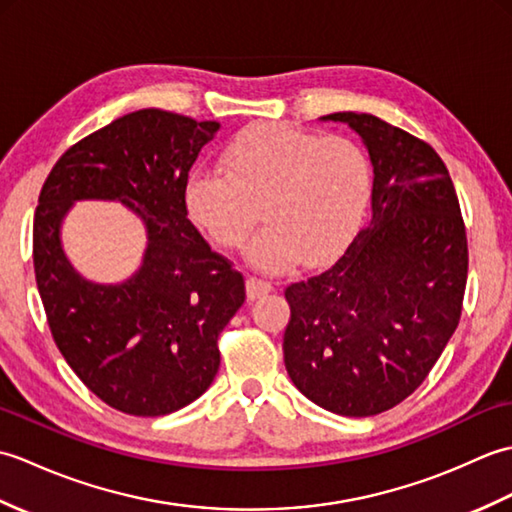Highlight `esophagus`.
Returning a JSON list of instances; mask_svg holds the SVG:
<instances>
[{
    "label": "esophagus",
    "instance_id": "1",
    "mask_svg": "<svg viewBox=\"0 0 512 512\" xmlns=\"http://www.w3.org/2000/svg\"><path fill=\"white\" fill-rule=\"evenodd\" d=\"M273 290V284L266 279H257V277H248L246 279V295L248 299H257L262 295H268V292Z\"/></svg>",
    "mask_w": 512,
    "mask_h": 512
}]
</instances>
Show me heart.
Masks as SVG:
<instances>
[{
    "label": "heart",
    "instance_id": "b5f03b06",
    "mask_svg": "<svg viewBox=\"0 0 512 512\" xmlns=\"http://www.w3.org/2000/svg\"><path fill=\"white\" fill-rule=\"evenodd\" d=\"M225 171L195 169L184 184L191 220L220 248L244 246L259 270L281 273L299 259L321 266L350 246L372 198V165L350 138H323L288 123L242 129L220 156Z\"/></svg>",
    "mask_w": 512,
    "mask_h": 512
}]
</instances>
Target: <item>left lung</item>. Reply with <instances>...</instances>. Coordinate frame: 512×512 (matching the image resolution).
<instances>
[{
  "instance_id": "8db88e82",
  "label": "left lung",
  "mask_w": 512,
  "mask_h": 512,
  "mask_svg": "<svg viewBox=\"0 0 512 512\" xmlns=\"http://www.w3.org/2000/svg\"><path fill=\"white\" fill-rule=\"evenodd\" d=\"M321 121L358 134L374 167L372 217L325 273L286 288L288 376L314 405L365 418L420 387L458 328L469 270L442 158L372 114Z\"/></svg>"
}]
</instances>
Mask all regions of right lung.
Listing matches in <instances>:
<instances>
[{"label": "right lung", "instance_id": "obj_1", "mask_svg": "<svg viewBox=\"0 0 512 512\" xmlns=\"http://www.w3.org/2000/svg\"><path fill=\"white\" fill-rule=\"evenodd\" d=\"M220 123L138 110L70 147L35 211V275L59 352L85 387L129 416L156 418L200 398L220 367L217 336L246 299L244 277L187 215L184 184ZM118 201L146 226L134 276L83 278L60 228L76 201Z\"/></svg>", "mask_w": 512, "mask_h": 512}]
</instances>
